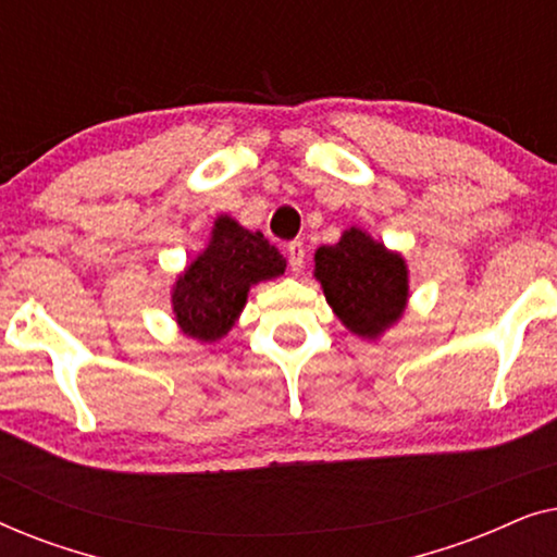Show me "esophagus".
<instances>
[{"label":"esophagus","instance_id":"34e87169","mask_svg":"<svg viewBox=\"0 0 557 557\" xmlns=\"http://www.w3.org/2000/svg\"><path fill=\"white\" fill-rule=\"evenodd\" d=\"M286 256H288V265H292V271L299 273L304 269V256H307V250H304V243L301 240L288 243Z\"/></svg>","mask_w":557,"mask_h":557}]
</instances>
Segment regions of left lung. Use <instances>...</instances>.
<instances>
[{
  "label": "left lung",
  "mask_w": 557,
  "mask_h": 557,
  "mask_svg": "<svg viewBox=\"0 0 557 557\" xmlns=\"http://www.w3.org/2000/svg\"><path fill=\"white\" fill-rule=\"evenodd\" d=\"M314 276L339 322L357 337L377 339L408 304V265L360 227L314 253Z\"/></svg>",
  "instance_id": "left-lung-1"
}]
</instances>
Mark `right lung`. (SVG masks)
Instances as JSON below:
<instances>
[{
    "instance_id": "right-lung-1",
    "label": "right lung",
    "mask_w": 557,
    "mask_h": 557,
    "mask_svg": "<svg viewBox=\"0 0 557 557\" xmlns=\"http://www.w3.org/2000/svg\"><path fill=\"white\" fill-rule=\"evenodd\" d=\"M286 271L284 256L233 218L220 215L208 248L172 286V309L180 330L200 342H215L233 330L246 307L250 286Z\"/></svg>"
}]
</instances>
